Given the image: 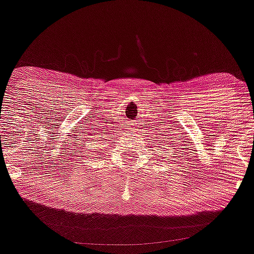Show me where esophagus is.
<instances>
[{
	"label": "esophagus",
	"instance_id": "obj_1",
	"mask_svg": "<svg viewBox=\"0 0 254 254\" xmlns=\"http://www.w3.org/2000/svg\"><path fill=\"white\" fill-rule=\"evenodd\" d=\"M133 130H134V131H136V130H137V129H136V127H133Z\"/></svg>",
	"mask_w": 254,
	"mask_h": 254
}]
</instances>
